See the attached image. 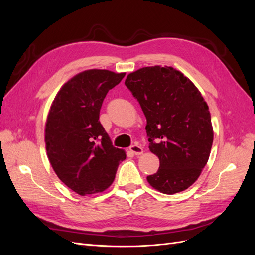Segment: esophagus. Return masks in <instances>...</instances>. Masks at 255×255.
I'll return each instance as SVG.
<instances>
[{
    "instance_id": "esophagus-1",
    "label": "esophagus",
    "mask_w": 255,
    "mask_h": 255,
    "mask_svg": "<svg viewBox=\"0 0 255 255\" xmlns=\"http://www.w3.org/2000/svg\"><path fill=\"white\" fill-rule=\"evenodd\" d=\"M129 151L134 153L135 155H140V154H142V152H143L142 148L139 144H132L129 146Z\"/></svg>"
}]
</instances>
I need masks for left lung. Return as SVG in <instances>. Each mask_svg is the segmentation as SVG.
Instances as JSON below:
<instances>
[{
    "label": "left lung",
    "instance_id": "obj_1",
    "mask_svg": "<svg viewBox=\"0 0 255 255\" xmlns=\"http://www.w3.org/2000/svg\"><path fill=\"white\" fill-rule=\"evenodd\" d=\"M126 86L146 118L149 149L159 158L146 176L166 195L187 189L206 165L213 144L211 114L197 87L171 67H145L129 73Z\"/></svg>",
    "mask_w": 255,
    "mask_h": 255
}]
</instances>
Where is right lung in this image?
Masks as SVG:
<instances>
[{"label":"right lung","mask_w":255,"mask_h":255,"mask_svg":"<svg viewBox=\"0 0 255 255\" xmlns=\"http://www.w3.org/2000/svg\"><path fill=\"white\" fill-rule=\"evenodd\" d=\"M126 73H79L58 91L45 125L50 163L59 180L81 196L102 192L115 180L126 152L115 148L99 120L103 100Z\"/></svg>","instance_id":"add662e5"}]
</instances>
